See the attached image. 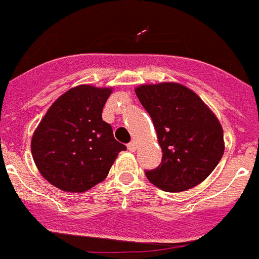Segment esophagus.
<instances>
[{
  "label": "esophagus",
  "instance_id": "34e87169",
  "mask_svg": "<svg viewBox=\"0 0 259 259\" xmlns=\"http://www.w3.org/2000/svg\"><path fill=\"white\" fill-rule=\"evenodd\" d=\"M127 149H129L130 151H136L137 150V142H134V141H132L129 145H127Z\"/></svg>",
  "mask_w": 259,
  "mask_h": 259
}]
</instances>
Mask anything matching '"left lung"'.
Here are the masks:
<instances>
[{"mask_svg": "<svg viewBox=\"0 0 259 259\" xmlns=\"http://www.w3.org/2000/svg\"><path fill=\"white\" fill-rule=\"evenodd\" d=\"M150 114L162 161L145 174L163 191L180 193L199 185L222 158L224 130L209 106L186 86L161 82L136 88Z\"/></svg>", "mask_w": 259, "mask_h": 259, "instance_id": "8db88e82", "label": "left lung"}]
</instances>
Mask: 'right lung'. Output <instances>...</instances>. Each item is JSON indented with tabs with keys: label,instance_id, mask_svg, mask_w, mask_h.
<instances>
[{
	"label": "right lung",
	"instance_id": "1",
	"mask_svg": "<svg viewBox=\"0 0 259 259\" xmlns=\"http://www.w3.org/2000/svg\"><path fill=\"white\" fill-rule=\"evenodd\" d=\"M111 88L79 85L58 97L31 137V155L48 182L69 193H82L108 177L118 153L126 146L115 141L102 121Z\"/></svg>",
	"mask_w": 259,
	"mask_h": 259
}]
</instances>
